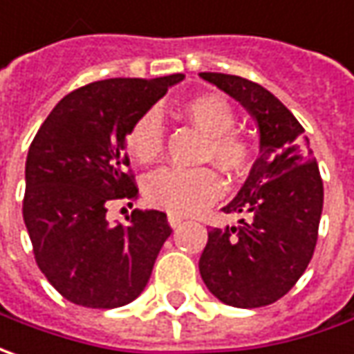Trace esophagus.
<instances>
[{"label": "esophagus", "instance_id": "esophagus-1", "mask_svg": "<svg viewBox=\"0 0 354 354\" xmlns=\"http://www.w3.org/2000/svg\"><path fill=\"white\" fill-rule=\"evenodd\" d=\"M182 221H184V217H182V215L168 214V223H170V227H178V225H182Z\"/></svg>", "mask_w": 354, "mask_h": 354}]
</instances>
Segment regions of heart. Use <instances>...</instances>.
Here are the masks:
<instances>
[{
    "instance_id": "1",
    "label": "heart",
    "mask_w": 354,
    "mask_h": 354,
    "mask_svg": "<svg viewBox=\"0 0 354 354\" xmlns=\"http://www.w3.org/2000/svg\"><path fill=\"white\" fill-rule=\"evenodd\" d=\"M182 115L205 133L201 160H212L229 176L245 174L252 165L254 147L245 135L235 131L237 115L221 93L203 92L188 97ZM165 147V127L156 111H145L129 127L127 153L139 165L154 162ZM223 194V180L214 168L194 170L162 168L149 178L145 196L149 203L172 214H196Z\"/></svg>"
}]
</instances>
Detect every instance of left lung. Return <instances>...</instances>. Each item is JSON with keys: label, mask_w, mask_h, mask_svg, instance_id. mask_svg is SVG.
I'll return each mask as SVG.
<instances>
[{"label": "left lung", "mask_w": 354, "mask_h": 354, "mask_svg": "<svg viewBox=\"0 0 354 354\" xmlns=\"http://www.w3.org/2000/svg\"><path fill=\"white\" fill-rule=\"evenodd\" d=\"M201 78L243 104L259 123L261 156L225 214L237 227L207 231L200 274L233 308H262L286 296L310 264L323 209V180L292 111L250 80L219 72Z\"/></svg>", "instance_id": "1"}]
</instances>
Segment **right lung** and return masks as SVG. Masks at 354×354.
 Masks as SVG:
<instances>
[{"mask_svg": "<svg viewBox=\"0 0 354 354\" xmlns=\"http://www.w3.org/2000/svg\"><path fill=\"white\" fill-rule=\"evenodd\" d=\"M184 74L93 82L62 97L37 131L25 165L23 219L35 261L68 301L111 310L145 290L172 229L135 209L111 225L107 207L135 201L127 131Z\"/></svg>", "mask_w": 354, "mask_h": 354, "instance_id": "1", "label": "right lung"}]
</instances>
